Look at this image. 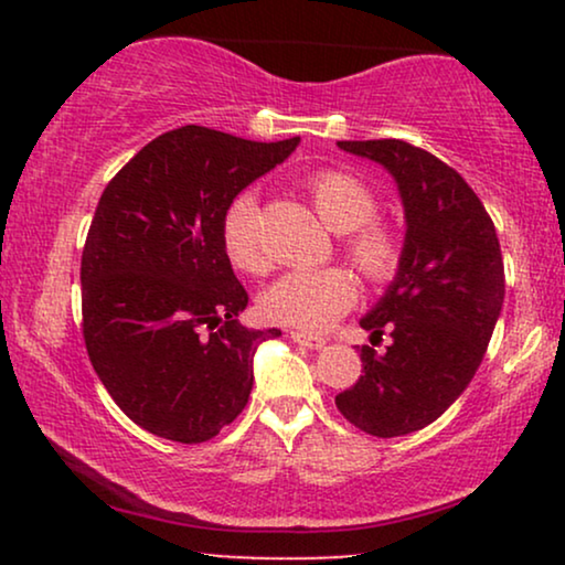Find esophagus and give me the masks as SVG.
<instances>
[{
  "instance_id": "1",
  "label": "esophagus",
  "mask_w": 565,
  "mask_h": 565,
  "mask_svg": "<svg viewBox=\"0 0 565 565\" xmlns=\"http://www.w3.org/2000/svg\"><path fill=\"white\" fill-rule=\"evenodd\" d=\"M290 339L300 347H308V350H321L327 344V339L316 337V334H306V331H290Z\"/></svg>"
}]
</instances>
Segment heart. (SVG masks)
Returning a JSON list of instances; mask_svg holds the SVG:
<instances>
[{
    "label": "heart",
    "mask_w": 565,
    "mask_h": 565,
    "mask_svg": "<svg viewBox=\"0 0 565 565\" xmlns=\"http://www.w3.org/2000/svg\"><path fill=\"white\" fill-rule=\"evenodd\" d=\"M308 195L319 218L344 238V252L370 282L381 285L398 275L404 262V238L391 223L377 221V198L360 177L339 169L313 174ZM223 249L234 267L249 275H265L269 257L259 234V207L252 195H238L223 215ZM358 300V282L347 269L329 267L319 273H288L262 292V316L282 327L306 331L327 329Z\"/></svg>",
    "instance_id": "b5f03b06"
}]
</instances>
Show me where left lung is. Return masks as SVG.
<instances>
[{"label":"left lung","mask_w":565,"mask_h":565,"mask_svg":"<svg viewBox=\"0 0 565 565\" xmlns=\"http://www.w3.org/2000/svg\"><path fill=\"white\" fill-rule=\"evenodd\" d=\"M393 174L406 213L404 262L360 327L362 375L337 408L373 437H401L439 419L473 381L504 303V259L491 215L435 153L398 138L337 141Z\"/></svg>","instance_id":"1"}]
</instances>
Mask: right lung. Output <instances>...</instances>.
I'll return each mask as SVG.
<instances>
[{"label": "right lung", "mask_w": 565, "mask_h": 565, "mask_svg": "<svg viewBox=\"0 0 565 565\" xmlns=\"http://www.w3.org/2000/svg\"><path fill=\"white\" fill-rule=\"evenodd\" d=\"M300 138L259 143L203 126L167 130L107 182L82 252V334L120 412L151 435L198 445L244 412L249 303L223 249V215Z\"/></svg>", "instance_id": "obj_1"}]
</instances>
